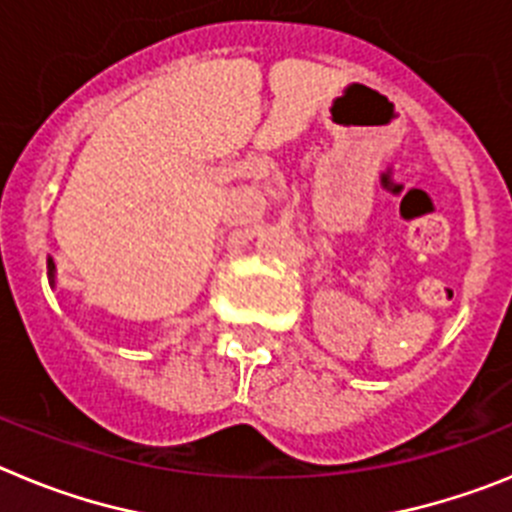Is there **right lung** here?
<instances>
[{
	"label": "right lung",
	"instance_id": "obj_1",
	"mask_svg": "<svg viewBox=\"0 0 512 512\" xmlns=\"http://www.w3.org/2000/svg\"><path fill=\"white\" fill-rule=\"evenodd\" d=\"M48 269H51V284H53V269H56V266H53V261H48Z\"/></svg>",
	"mask_w": 512,
	"mask_h": 512
}]
</instances>
